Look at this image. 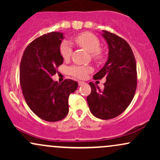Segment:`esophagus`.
Returning <instances> with one entry per match:
<instances>
[{
  "label": "esophagus",
  "instance_id": "esophagus-1",
  "mask_svg": "<svg viewBox=\"0 0 160 160\" xmlns=\"http://www.w3.org/2000/svg\"><path fill=\"white\" fill-rule=\"evenodd\" d=\"M84 83H85V82H82V81H79V82H78V85H79V86H82Z\"/></svg>",
  "mask_w": 160,
  "mask_h": 160
}]
</instances>
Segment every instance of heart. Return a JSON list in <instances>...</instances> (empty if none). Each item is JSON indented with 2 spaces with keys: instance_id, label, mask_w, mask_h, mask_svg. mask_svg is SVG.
<instances>
[{
  "instance_id": "b5f03b06",
  "label": "heart",
  "mask_w": 160,
  "mask_h": 160,
  "mask_svg": "<svg viewBox=\"0 0 160 160\" xmlns=\"http://www.w3.org/2000/svg\"><path fill=\"white\" fill-rule=\"evenodd\" d=\"M74 41L78 46L91 53L95 61H101L104 58V53L101 47V42L96 36L89 32H84L74 38ZM60 54L63 59L68 60L72 54V47L68 42L65 41L60 46ZM71 74L78 78H83L91 72L92 69L88 66H73L70 69Z\"/></svg>"
}]
</instances>
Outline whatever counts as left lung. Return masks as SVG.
Wrapping results in <instances>:
<instances>
[{"label":"left lung","instance_id":"obj_1","mask_svg":"<svg viewBox=\"0 0 160 160\" xmlns=\"http://www.w3.org/2000/svg\"><path fill=\"white\" fill-rule=\"evenodd\" d=\"M102 36L108 44V58L93 78H105L106 82L103 90L89 82L92 90L86 99L92 115L110 120L121 114L132 101L137 87L136 62L124 39L107 31H104Z\"/></svg>","mask_w":160,"mask_h":160}]
</instances>
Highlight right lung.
<instances>
[{
	"label": "right lung",
	"mask_w": 160,
	"mask_h": 160,
	"mask_svg": "<svg viewBox=\"0 0 160 160\" xmlns=\"http://www.w3.org/2000/svg\"><path fill=\"white\" fill-rule=\"evenodd\" d=\"M61 32H51L29 43L20 63V85L29 108L42 120L56 122L68 113V98L78 89L77 81L66 79L61 83L52 77L63 63Z\"/></svg>",
	"instance_id": "add662e5"
}]
</instances>
